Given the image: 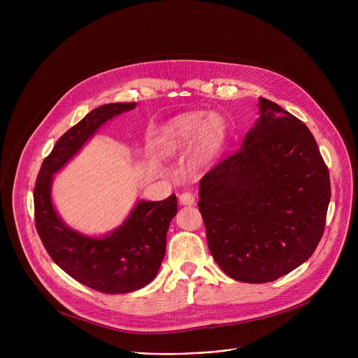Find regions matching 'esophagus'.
I'll return each mask as SVG.
<instances>
[{"mask_svg": "<svg viewBox=\"0 0 358 358\" xmlns=\"http://www.w3.org/2000/svg\"><path fill=\"white\" fill-rule=\"evenodd\" d=\"M178 200H180V203L184 204V206H192V204H194V196H193L190 192L181 193L180 197H178Z\"/></svg>", "mask_w": 358, "mask_h": 358, "instance_id": "1", "label": "esophagus"}]
</instances>
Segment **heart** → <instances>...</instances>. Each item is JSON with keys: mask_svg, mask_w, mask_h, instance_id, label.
Segmentation results:
<instances>
[{"mask_svg": "<svg viewBox=\"0 0 358 358\" xmlns=\"http://www.w3.org/2000/svg\"><path fill=\"white\" fill-rule=\"evenodd\" d=\"M197 138V161L210 159L224 138V122L217 115L204 111L185 113L169 122L164 130L162 149L165 155H173L190 146Z\"/></svg>", "mask_w": 358, "mask_h": 358, "instance_id": "obj_1", "label": "heart"}]
</instances>
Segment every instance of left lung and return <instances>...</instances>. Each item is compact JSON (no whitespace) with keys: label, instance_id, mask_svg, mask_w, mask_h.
Listing matches in <instances>:
<instances>
[{"label":"left lung","instance_id":"1","mask_svg":"<svg viewBox=\"0 0 358 358\" xmlns=\"http://www.w3.org/2000/svg\"><path fill=\"white\" fill-rule=\"evenodd\" d=\"M242 146L200 180L199 210L217 266L268 283L313 254L331 200L328 168L308 126L261 99Z\"/></svg>","mask_w":358,"mask_h":358}]
</instances>
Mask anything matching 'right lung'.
I'll use <instances>...</instances> for the list:
<instances>
[{
    "label": "right lung",
    "instance_id": "right-lung-1",
    "mask_svg": "<svg viewBox=\"0 0 358 358\" xmlns=\"http://www.w3.org/2000/svg\"><path fill=\"white\" fill-rule=\"evenodd\" d=\"M135 107L136 103L104 104L72 126L45 158L33 193L36 229L50 258L81 285L108 294L139 290L155 278L166 231L177 215L176 194L161 201L139 200L117 229L91 238L66 227L53 208L50 189L53 176L107 120Z\"/></svg>",
    "mask_w": 358,
    "mask_h": 358
}]
</instances>
